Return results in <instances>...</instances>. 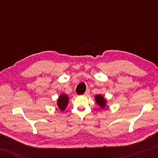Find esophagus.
<instances>
[{"instance_id":"1","label":"esophagus","mask_w":158,"mask_h":158,"mask_svg":"<svg viewBox=\"0 0 158 158\" xmlns=\"http://www.w3.org/2000/svg\"><path fill=\"white\" fill-rule=\"evenodd\" d=\"M89 93H90V90L89 89H87V90H86V91H85V94H84V95H85V96H88V95L89 94Z\"/></svg>"}]
</instances>
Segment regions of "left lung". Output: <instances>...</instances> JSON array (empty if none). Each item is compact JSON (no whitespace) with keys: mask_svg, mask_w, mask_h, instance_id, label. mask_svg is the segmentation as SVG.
<instances>
[{"mask_svg":"<svg viewBox=\"0 0 158 158\" xmlns=\"http://www.w3.org/2000/svg\"><path fill=\"white\" fill-rule=\"evenodd\" d=\"M94 98L97 104H98V106H99V107H100L101 109H104L105 107L106 106L107 100L104 98V97H103V96H102V95L101 94H97L95 96Z\"/></svg>","mask_w":158,"mask_h":158,"instance_id":"8db88e82","label":"left lung"}]
</instances>
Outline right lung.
Returning <instances> with one entry per match:
<instances>
[{"label": "right lung", "mask_w": 158, "mask_h": 158, "mask_svg": "<svg viewBox=\"0 0 158 158\" xmlns=\"http://www.w3.org/2000/svg\"><path fill=\"white\" fill-rule=\"evenodd\" d=\"M69 102V96L65 94H60L58 97L57 101V105L59 109L61 111H64L65 110Z\"/></svg>", "instance_id": "1"}]
</instances>
